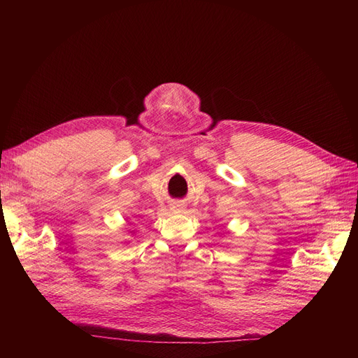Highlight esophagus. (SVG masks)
Masks as SVG:
<instances>
[{
    "mask_svg": "<svg viewBox=\"0 0 358 358\" xmlns=\"http://www.w3.org/2000/svg\"><path fill=\"white\" fill-rule=\"evenodd\" d=\"M171 210L173 212H183V210H185V206L180 204V203H176V204L171 206Z\"/></svg>",
    "mask_w": 358,
    "mask_h": 358,
    "instance_id": "esophagus-1",
    "label": "esophagus"
}]
</instances>
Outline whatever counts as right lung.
I'll list each match as a JSON object with an SVG mask.
<instances>
[{
	"mask_svg": "<svg viewBox=\"0 0 358 358\" xmlns=\"http://www.w3.org/2000/svg\"><path fill=\"white\" fill-rule=\"evenodd\" d=\"M129 233H133V231H129Z\"/></svg>",
	"mask_w": 358,
	"mask_h": 358,
	"instance_id": "right-lung-1",
	"label": "right lung"
}]
</instances>
